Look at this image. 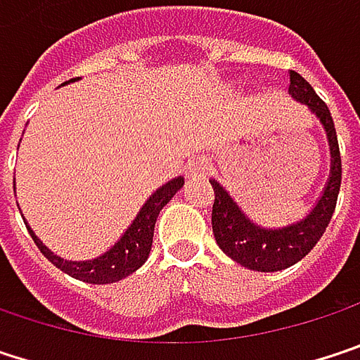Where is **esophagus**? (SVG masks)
I'll return each instance as SVG.
<instances>
[{"label": "esophagus", "mask_w": 360, "mask_h": 360, "mask_svg": "<svg viewBox=\"0 0 360 360\" xmlns=\"http://www.w3.org/2000/svg\"><path fill=\"white\" fill-rule=\"evenodd\" d=\"M208 169V160L204 156H191L187 160V167H185V175L187 177H202Z\"/></svg>", "instance_id": "1"}]
</instances>
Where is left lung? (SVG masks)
I'll list each match as a JSON object with an SVG mask.
<instances>
[{
  "instance_id": "left-lung-1",
  "label": "left lung",
  "mask_w": 360,
  "mask_h": 360,
  "mask_svg": "<svg viewBox=\"0 0 360 360\" xmlns=\"http://www.w3.org/2000/svg\"><path fill=\"white\" fill-rule=\"evenodd\" d=\"M290 96L309 106V110L321 120L327 141H329V154H331V169L329 179L325 183L323 193L313 206V210L298 223H292L281 229H264L242 212L238 202L227 193V189L219 181H210L214 187V204H212V233L219 244V248L229 258L240 262L242 266L260 271V273H273L288 269L302 260L309 252L315 248V244L321 240L325 227L331 221V214L335 210L340 183H342V158L338 148V135L333 127V118L325 102L315 94V89L294 70H290Z\"/></svg>"
}]
</instances>
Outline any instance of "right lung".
Instances as JSON below:
<instances>
[{
	"label": "right lung",
	"mask_w": 360,
	"mask_h": 360,
	"mask_svg": "<svg viewBox=\"0 0 360 360\" xmlns=\"http://www.w3.org/2000/svg\"><path fill=\"white\" fill-rule=\"evenodd\" d=\"M72 81L75 79H70L62 85H68ZM183 183H185L183 177H175L169 183H165L162 187H158L146 200V204L137 212L135 221L127 227L122 238L108 252H104L102 256L91 258V260H66V258L49 250L33 233V229L29 225H27V229H29V233H31V238L37 244V248L41 250V254L51 264H56L60 271L68 273L70 277H75L79 281H87V283H114V281H120L127 275L135 273L148 260L150 250H152L156 219H158L160 210L169 204V200L183 187Z\"/></svg>",
	"instance_id": "obj_1"
}]
</instances>
